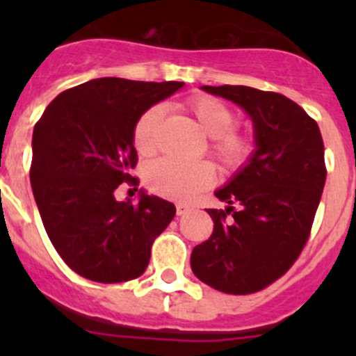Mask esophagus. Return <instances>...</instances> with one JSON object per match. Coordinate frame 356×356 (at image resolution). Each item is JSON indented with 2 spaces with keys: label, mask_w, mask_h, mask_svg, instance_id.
I'll list each match as a JSON object with an SVG mask.
<instances>
[{
  "label": "esophagus",
  "mask_w": 356,
  "mask_h": 356,
  "mask_svg": "<svg viewBox=\"0 0 356 356\" xmlns=\"http://www.w3.org/2000/svg\"><path fill=\"white\" fill-rule=\"evenodd\" d=\"M188 211H189V207L184 203H177V207H175V213L177 215H184L188 213Z\"/></svg>",
  "instance_id": "obj_1"
}]
</instances>
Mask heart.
I'll list each match as a JSON object with an SVG mask.
<instances>
[{"mask_svg": "<svg viewBox=\"0 0 356 356\" xmlns=\"http://www.w3.org/2000/svg\"><path fill=\"white\" fill-rule=\"evenodd\" d=\"M184 108L198 122L201 131L210 136L208 152L229 174L245 170L258 152V139L253 132L241 131L239 113L222 99L198 95L184 103ZM163 108L152 106L138 118L132 131V141L141 156H153L160 145V129ZM215 170L208 161L182 163L163 158L146 170V184L155 195L163 198L188 201L211 186Z\"/></svg>", "mask_w": 356, "mask_h": 356, "instance_id": "b5f03b06", "label": "heart"}]
</instances>
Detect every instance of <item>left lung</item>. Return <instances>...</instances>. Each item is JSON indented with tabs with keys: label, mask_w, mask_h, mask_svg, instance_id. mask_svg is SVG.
Masks as SVG:
<instances>
[{
	"label": "left lung",
	"mask_w": 356,
	"mask_h": 356,
	"mask_svg": "<svg viewBox=\"0 0 356 356\" xmlns=\"http://www.w3.org/2000/svg\"><path fill=\"white\" fill-rule=\"evenodd\" d=\"M250 113L258 152L215 193L229 203L208 208L213 232L195 246L191 268L210 288L251 294L286 274L310 238L324 191V141L317 122L284 95L248 86H203Z\"/></svg>",
	"instance_id": "obj_1"
}]
</instances>
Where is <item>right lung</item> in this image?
Masks as SVG:
<instances>
[{"instance_id":"1","label":"right lung","mask_w":356,"mask_h":356,"mask_svg":"<svg viewBox=\"0 0 356 356\" xmlns=\"http://www.w3.org/2000/svg\"><path fill=\"white\" fill-rule=\"evenodd\" d=\"M182 86L92 79L56 96L34 125L31 186L42 224L62 260L89 281L139 277L174 218L170 201L141 193L132 204L115 200V189L139 184L131 174L138 118Z\"/></svg>"}]
</instances>
